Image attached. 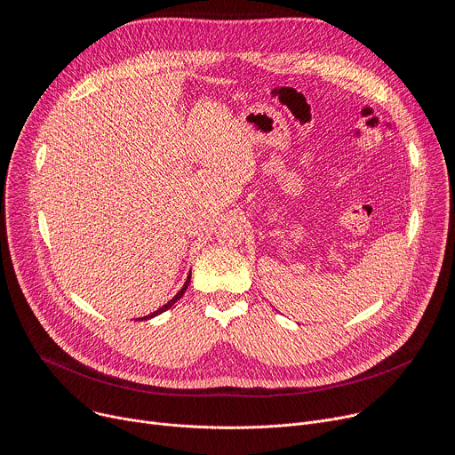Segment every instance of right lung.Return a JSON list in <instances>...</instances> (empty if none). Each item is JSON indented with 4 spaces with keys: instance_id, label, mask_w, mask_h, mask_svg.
<instances>
[{
    "instance_id": "obj_1",
    "label": "right lung",
    "mask_w": 455,
    "mask_h": 455,
    "mask_svg": "<svg viewBox=\"0 0 455 455\" xmlns=\"http://www.w3.org/2000/svg\"><path fill=\"white\" fill-rule=\"evenodd\" d=\"M188 281H190V275H188V277H187V281H185V284H183V288H181V290H180V291H178V293H176V295H174V297H172V299H171V300H169V302H167V304H165V306H162V307H160V309H156V311H153V313H151V315H148V316H142V318H139V320H148V318H153V316H156V315H160V313H164V311H165V309H169V307H171V306H172V304H174V302H176V300H180V299H181V295H183V293H185V290H187V286H188Z\"/></svg>"
}]
</instances>
